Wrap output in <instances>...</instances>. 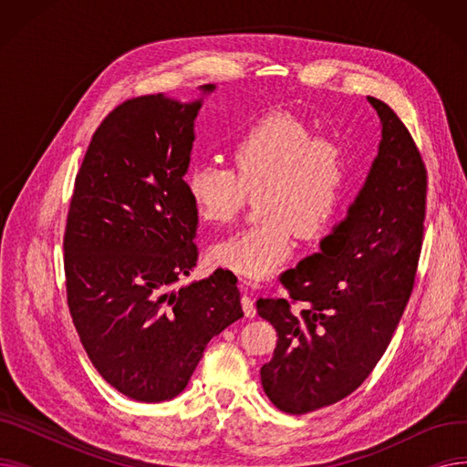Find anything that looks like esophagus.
Returning <instances> with one entry per match:
<instances>
[{"mask_svg": "<svg viewBox=\"0 0 467 467\" xmlns=\"http://www.w3.org/2000/svg\"><path fill=\"white\" fill-rule=\"evenodd\" d=\"M248 285H250L248 280H242V287H244V291H246L242 296V308H244V316L254 317L255 316V303H254L252 296H248Z\"/></svg>", "mask_w": 467, "mask_h": 467, "instance_id": "1", "label": "esophagus"}]
</instances>
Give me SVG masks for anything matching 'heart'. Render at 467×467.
Listing matches in <instances>:
<instances>
[{
  "instance_id": "b5f03b06",
  "label": "heart",
  "mask_w": 467,
  "mask_h": 467,
  "mask_svg": "<svg viewBox=\"0 0 467 467\" xmlns=\"http://www.w3.org/2000/svg\"><path fill=\"white\" fill-rule=\"evenodd\" d=\"M233 168L196 162L185 174L191 204L210 225H227L257 202L259 223L215 242L212 265L242 278L263 280L296 248V233L320 236L331 229L352 180V151L340 132H314L297 115L268 113L233 145Z\"/></svg>"
}]
</instances>
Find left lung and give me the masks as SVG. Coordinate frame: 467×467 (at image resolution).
I'll list each match as a JSON object with an SVG mask.
<instances>
[{
	"label": "left lung",
	"mask_w": 467,
	"mask_h": 467,
	"mask_svg": "<svg viewBox=\"0 0 467 467\" xmlns=\"http://www.w3.org/2000/svg\"><path fill=\"white\" fill-rule=\"evenodd\" d=\"M367 100L380 117L382 140L348 217L320 242V254L282 275L289 299L257 301V314L278 335L273 359L261 367V384L273 405L289 414L333 405L363 384L414 287L426 164L396 111L373 96Z\"/></svg>",
	"instance_id": "8db88e82"
}]
</instances>
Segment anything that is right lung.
<instances>
[{
  "label": "right lung",
  "mask_w": 467,
  "mask_h": 467,
  "mask_svg": "<svg viewBox=\"0 0 467 467\" xmlns=\"http://www.w3.org/2000/svg\"><path fill=\"white\" fill-rule=\"evenodd\" d=\"M199 109L201 100L162 94L119 104L92 134L69 201L73 326L104 380L143 403L176 398L210 338L244 316L238 280L223 268L174 289L199 259V215L183 180Z\"/></svg>",
  "instance_id": "add662e5"
}]
</instances>
